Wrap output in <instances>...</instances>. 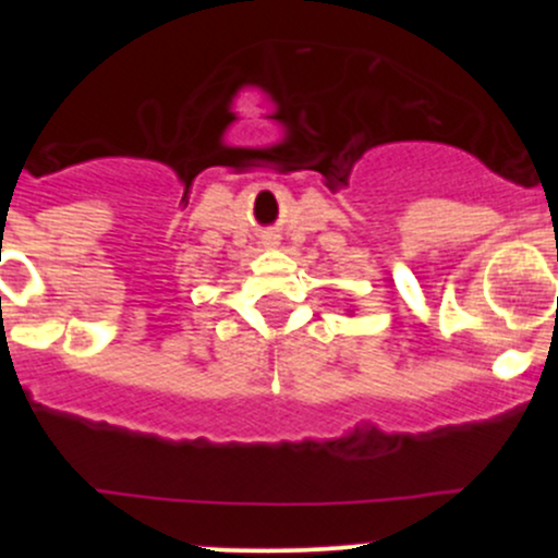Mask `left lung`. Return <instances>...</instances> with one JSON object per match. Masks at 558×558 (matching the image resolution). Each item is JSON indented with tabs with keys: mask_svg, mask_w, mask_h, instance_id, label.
<instances>
[{
	"mask_svg": "<svg viewBox=\"0 0 558 558\" xmlns=\"http://www.w3.org/2000/svg\"><path fill=\"white\" fill-rule=\"evenodd\" d=\"M351 313H353V311H351Z\"/></svg>",
	"mask_w": 558,
	"mask_h": 558,
	"instance_id": "obj_1",
	"label": "left lung"
}]
</instances>
